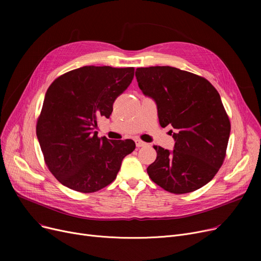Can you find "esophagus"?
<instances>
[{
	"instance_id": "34e87169",
	"label": "esophagus",
	"mask_w": 261,
	"mask_h": 261,
	"mask_svg": "<svg viewBox=\"0 0 261 261\" xmlns=\"http://www.w3.org/2000/svg\"><path fill=\"white\" fill-rule=\"evenodd\" d=\"M135 145H136V147H144V146H146L147 144L145 143V142H143V141H141V140H139V139H135Z\"/></svg>"
}]
</instances>
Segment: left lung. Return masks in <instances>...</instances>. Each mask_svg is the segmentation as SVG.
<instances>
[{
	"label": "left lung",
	"instance_id": "obj_1",
	"mask_svg": "<svg viewBox=\"0 0 261 261\" xmlns=\"http://www.w3.org/2000/svg\"><path fill=\"white\" fill-rule=\"evenodd\" d=\"M135 77L143 94L154 100L160 125L173 128V150L154 146L149 176L177 195L207 184L222 165L230 133L218 91L205 78L172 66L139 67Z\"/></svg>",
	"mask_w": 261,
	"mask_h": 261
}]
</instances>
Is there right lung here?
Here are the masks:
<instances>
[{"label":"right lung","instance_id":"1","mask_svg":"<svg viewBox=\"0 0 261 261\" xmlns=\"http://www.w3.org/2000/svg\"><path fill=\"white\" fill-rule=\"evenodd\" d=\"M133 76V67L82 66L47 89L37 138L49 171L62 185L87 194L115 180L135 143L99 139L95 129L99 118L111 115L114 100Z\"/></svg>","mask_w":261,"mask_h":261}]
</instances>
